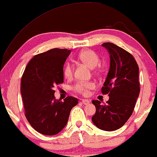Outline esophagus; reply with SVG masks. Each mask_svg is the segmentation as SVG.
<instances>
[{
    "instance_id": "34e87169",
    "label": "esophagus",
    "mask_w": 157,
    "mask_h": 157,
    "mask_svg": "<svg viewBox=\"0 0 157 157\" xmlns=\"http://www.w3.org/2000/svg\"><path fill=\"white\" fill-rule=\"evenodd\" d=\"M82 102L85 105H89L90 101L88 100H82Z\"/></svg>"
}]
</instances>
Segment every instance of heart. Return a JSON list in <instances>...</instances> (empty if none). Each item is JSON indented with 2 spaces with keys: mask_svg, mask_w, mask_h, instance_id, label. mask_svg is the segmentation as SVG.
Returning a JSON list of instances; mask_svg holds the SVG:
<instances>
[{
  "mask_svg": "<svg viewBox=\"0 0 157 157\" xmlns=\"http://www.w3.org/2000/svg\"><path fill=\"white\" fill-rule=\"evenodd\" d=\"M78 58L82 63H85L91 68H94L100 63V57L93 50L87 49L82 51L78 55ZM73 74V67L71 63H66L63 69V75L65 78L69 79L71 78ZM95 84L93 82H78L74 85L73 90L81 94H88L90 90L94 89L95 87Z\"/></svg>",
  "mask_w": 157,
  "mask_h": 157,
  "instance_id": "heart-1",
  "label": "heart"
}]
</instances>
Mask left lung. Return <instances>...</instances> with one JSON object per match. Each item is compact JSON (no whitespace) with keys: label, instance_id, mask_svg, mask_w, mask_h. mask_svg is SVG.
Masks as SVG:
<instances>
[{"label":"left lung","instance_id":"8db88e82","mask_svg":"<svg viewBox=\"0 0 157 157\" xmlns=\"http://www.w3.org/2000/svg\"><path fill=\"white\" fill-rule=\"evenodd\" d=\"M101 46L110 55V67L101 93L109 94L107 104L92 100L96 112L93 123L104 131L120 129L131 117L140 92L139 66L132 54L112 43Z\"/></svg>","mask_w":157,"mask_h":157}]
</instances>
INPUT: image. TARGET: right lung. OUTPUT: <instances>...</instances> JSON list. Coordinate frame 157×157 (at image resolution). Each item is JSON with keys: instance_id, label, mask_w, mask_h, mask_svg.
<instances>
[{"instance_id": "add662e5", "label": "right lung", "mask_w": 157, "mask_h": 157, "mask_svg": "<svg viewBox=\"0 0 157 157\" xmlns=\"http://www.w3.org/2000/svg\"><path fill=\"white\" fill-rule=\"evenodd\" d=\"M70 52L53 48L37 54L22 75L25 116L34 129L45 135L59 133L65 127L72 108L78 103L74 97L67 96L61 101L54 96L55 86L63 82V65Z\"/></svg>"}]
</instances>
